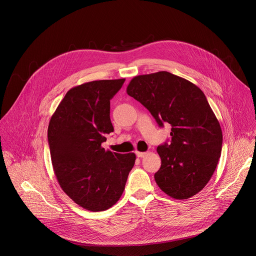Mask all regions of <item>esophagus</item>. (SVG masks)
<instances>
[{
    "label": "esophagus",
    "instance_id": "esophagus-1",
    "mask_svg": "<svg viewBox=\"0 0 256 256\" xmlns=\"http://www.w3.org/2000/svg\"><path fill=\"white\" fill-rule=\"evenodd\" d=\"M136 154L138 158H144L146 154V152H136Z\"/></svg>",
    "mask_w": 256,
    "mask_h": 256
}]
</instances>
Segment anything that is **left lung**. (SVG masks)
Here are the masks:
<instances>
[{"instance_id": "8db88e82", "label": "left lung", "mask_w": 256, "mask_h": 256, "mask_svg": "<svg viewBox=\"0 0 256 256\" xmlns=\"http://www.w3.org/2000/svg\"><path fill=\"white\" fill-rule=\"evenodd\" d=\"M127 94L150 112L158 126L172 125L170 144L156 148L158 187L174 199H188L211 180L222 152L219 121L204 92L191 82L166 71L136 76Z\"/></svg>"}]
</instances>
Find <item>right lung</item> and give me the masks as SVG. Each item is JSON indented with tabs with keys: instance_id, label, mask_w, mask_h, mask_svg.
Returning a JSON list of instances; mask_svg holds the SVG:
<instances>
[{
	"instance_id": "obj_1",
	"label": "right lung",
	"mask_w": 256,
	"mask_h": 256,
	"mask_svg": "<svg viewBox=\"0 0 256 256\" xmlns=\"http://www.w3.org/2000/svg\"><path fill=\"white\" fill-rule=\"evenodd\" d=\"M124 82L100 80L72 88L49 122L56 178L74 202L88 211L108 210L119 200L135 164L134 152L118 154L102 146L114 130L110 100Z\"/></svg>"
}]
</instances>
